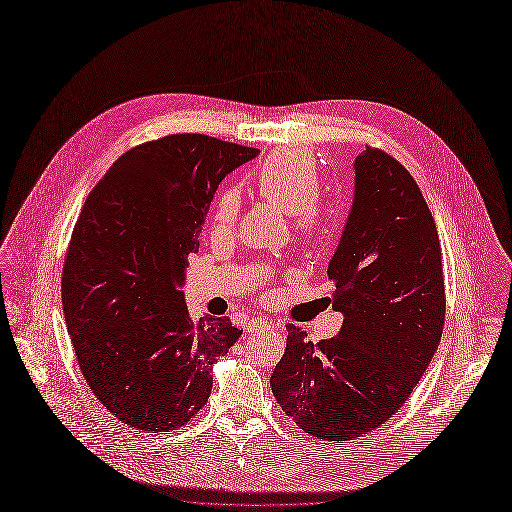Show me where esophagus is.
<instances>
[{"label": "esophagus", "instance_id": "34e87169", "mask_svg": "<svg viewBox=\"0 0 512 512\" xmlns=\"http://www.w3.org/2000/svg\"><path fill=\"white\" fill-rule=\"evenodd\" d=\"M272 324L268 322V320H264V318H252V320H248V324H246V330L248 332H258V330H268Z\"/></svg>", "mask_w": 512, "mask_h": 512}]
</instances>
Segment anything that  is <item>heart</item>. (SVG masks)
<instances>
[{"instance_id":"obj_1","label":"heart","mask_w":512,"mask_h":512,"mask_svg":"<svg viewBox=\"0 0 512 512\" xmlns=\"http://www.w3.org/2000/svg\"><path fill=\"white\" fill-rule=\"evenodd\" d=\"M258 192L264 200L278 206L288 216H296L302 232H314L318 226L316 200L320 194V176L314 158L302 150H278L260 168ZM240 196L230 190L222 194L214 212V226L228 230L238 216Z\"/></svg>"}]
</instances>
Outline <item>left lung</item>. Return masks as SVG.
<instances>
[{
  "label": "left lung",
  "instance_id": "8db88e82",
  "mask_svg": "<svg viewBox=\"0 0 512 512\" xmlns=\"http://www.w3.org/2000/svg\"><path fill=\"white\" fill-rule=\"evenodd\" d=\"M354 198L328 264L340 332L318 344L288 324L270 386L308 434L354 440L384 424L428 368L444 326L434 218L408 170L380 150L354 158Z\"/></svg>",
  "mask_w": 512,
  "mask_h": 512
}]
</instances>
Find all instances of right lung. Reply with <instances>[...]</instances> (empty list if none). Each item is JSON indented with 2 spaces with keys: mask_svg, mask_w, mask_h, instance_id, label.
<instances>
[{
  "mask_svg": "<svg viewBox=\"0 0 512 512\" xmlns=\"http://www.w3.org/2000/svg\"><path fill=\"white\" fill-rule=\"evenodd\" d=\"M258 154L202 134L166 136L118 158L82 208L62 276L64 316L86 382L124 424H186L242 334L226 316L194 320L182 286L220 182Z\"/></svg>",
  "mask_w": 512,
  "mask_h": 512,
  "instance_id": "1",
  "label": "right lung"
}]
</instances>
